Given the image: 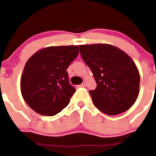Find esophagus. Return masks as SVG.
Instances as JSON below:
<instances>
[{
	"instance_id": "34e87169",
	"label": "esophagus",
	"mask_w": 156,
	"mask_h": 156,
	"mask_svg": "<svg viewBox=\"0 0 156 156\" xmlns=\"http://www.w3.org/2000/svg\"><path fill=\"white\" fill-rule=\"evenodd\" d=\"M79 87H86V84H85V83H82L81 84H80Z\"/></svg>"
}]
</instances>
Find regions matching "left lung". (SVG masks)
<instances>
[{
  "instance_id": "obj_1",
  "label": "left lung",
  "mask_w": 156,
  "mask_h": 156,
  "mask_svg": "<svg viewBox=\"0 0 156 156\" xmlns=\"http://www.w3.org/2000/svg\"><path fill=\"white\" fill-rule=\"evenodd\" d=\"M81 58L92 71L97 87L90 90L94 106L108 115L129 109L139 94L140 74L133 59L106 44L80 45Z\"/></svg>"
}]
</instances>
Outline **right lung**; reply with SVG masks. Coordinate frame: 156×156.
<instances>
[{
    "label": "right lung",
    "mask_w": 156,
    "mask_h": 156,
    "mask_svg": "<svg viewBox=\"0 0 156 156\" xmlns=\"http://www.w3.org/2000/svg\"><path fill=\"white\" fill-rule=\"evenodd\" d=\"M78 53L75 45L49 47L29 58L20 85L23 99L34 112L53 116L68 106L75 88L66 69Z\"/></svg>",
    "instance_id": "obj_1"
}]
</instances>
